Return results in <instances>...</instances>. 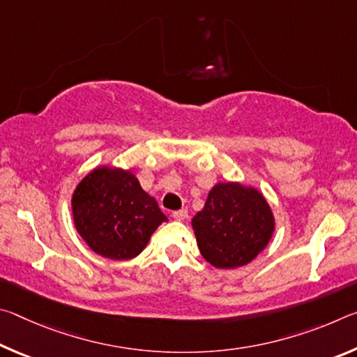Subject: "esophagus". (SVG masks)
<instances>
[{
	"label": "esophagus",
	"instance_id": "1",
	"mask_svg": "<svg viewBox=\"0 0 357 357\" xmlns=\"http://www.w3.org/2000/svg\"><path fill=\"white\" fill-rule=\"evenodd\" d=\"M173 217L176 220H185L187 219V209H179V211H174Z\"/></svg>",
	"mask_w": 357,
	"mask_h": 357
}]
</instances>
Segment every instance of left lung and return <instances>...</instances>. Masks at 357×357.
Wrapping results in <instances>:
<instances>
[{"instance_id":"left-lung-1","label":"left lung","mask_w":357,"mask_h":357,"mask_svg":"<svg viewBox=\"0 0 357 357\" xmlns=\"http://www.w3.org/2000/svg\"><path fill=\"white\" fill-rule=\"evenodd\" d=\"M192 228L203 258L217 269L253 261L275 231L273 208L257 187L238 181L217 183Z\"/></svg>"}]
</instances>
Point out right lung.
<instances>
[{
    "instance_id": "right-lung-1",
    "label": "right lung",
    "mask_w": 357,
    "mask_h": 357,
    "mask_svg": "<svg viewBox=\"0 0 357 357\" xmlns=\"http://www.w3.org/2000/svg\"><path fill=\"white\" fill-rule=\"evenodd\" d=\"M72 219L77 233L100 257L132 259L168 217L130 170L93 168L72 193Z\"/></svg>"
}]
</instances>
